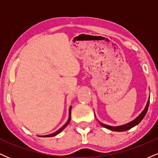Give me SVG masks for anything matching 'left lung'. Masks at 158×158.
<instances>
[{
	"label": "left lung",
	"mask_w": 158,
	"mask_h": 158,
	"mask_svg": "<svg viewBox=\"0 0 158 158\" xmlns=\"http://www.w3.org/2000/svg\"><path fill=\"white\" fill-rule=\"evenodd\" d=\"M149 99L150 97L148 98V100L147 103H146V106L145 107V108L143 109V111L141 112V113L139 114V115L137 116L135 119H134V120L131 121V122L126 123V124L125 125H122V126H108V125L104 124V123L99 122V124H100L102 127H104V128H108V129L111 130V131H127V130L130 129V128H133V127L137 126V124H139V123L142 121V119L144 118L145 116H146V112H147L148 108V106H149Z\"/></svg>",
	"instance_id": "obj_1"
}]
</instances>
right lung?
Wrapping results in <instances>:
<instances>
[{
    "label": "right lung",
    "mask_w": 158,
    "mask_h": 158,
    "mask_svg": "<svg viewBox=\"0 0 158 158\" xmlns=\"http://www.w3.org/2000/svg\"><path fill=\"white\" fill-rule=\"evenodd\" d=\"M70 119H71V106H70V108H69V117H68V121H67L66 123L61 128H59V130H57V131L54 132V133H52V134H50V135H44V136H39V137H54V136L57 135L58 134H59L61 131H63V130L64 129L65 127H67V126L69 124V123H70Z\"/></svg>",
    "instance_id": "add662e5"
}]
</instances>
